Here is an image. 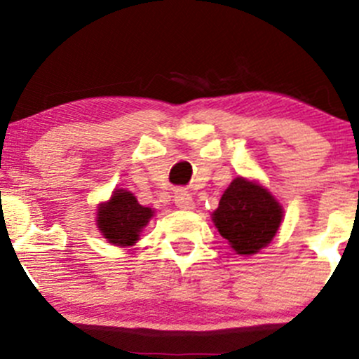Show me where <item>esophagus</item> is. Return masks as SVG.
<instances>
[{"label":"esophagus","instance_id":"34e87169","mask_svg":"<svg viewBox=\"0 0 359 359\" xmlns=\"http://www.w3.org/2000/svg\"><path fill=\"white\" fill-rule=\"evenodd\" d=\"M174 203L179 209H194V199L187 191H177L174 196Z\"/></svg>","mask_w":359,"mask_h":359}]
</instances>
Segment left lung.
Returning a JSON list of instances; mask_svg holds the SVG:
<instances>
[{
    "label": "left lung",
    "instance_id": "1",
    "mask_svg": "<svg viewBox=\"0 0 359 359\" xmlns=\"http://www.w3.org/2000/svg\"><path fill=\"white\" fill-rule=\"evenodd\" d=\"M214 226L229 246L243 257L269 246L283 221V208L265 185L236 177L211 214Z\"/></svg>",
    "mask_w": 359,
    "mask_h": 359
}]
</instances>
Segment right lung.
I'll use <instances>...</instances> for the list:
<instances>
[{
	"label": "right lung",
	"mask_w": 359,
	"mask_h": 359,
	"mask_svg": "<svg viewBox=\"0 0 359 359\" xmlns=\"http://www.w3.org/2000/svg\"><path fill=\"white\" fill-rule=\"evenodd\" d=\"M154 214L155 209L140 204L135 194L126 189H114L108 201L97 204L96 226L106 241L126 248L140 240Z\"/></svg>",
	"instance_id": "obj_1"
}]
</instances>
